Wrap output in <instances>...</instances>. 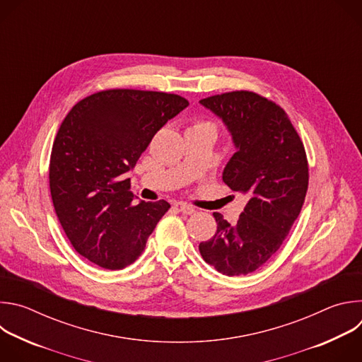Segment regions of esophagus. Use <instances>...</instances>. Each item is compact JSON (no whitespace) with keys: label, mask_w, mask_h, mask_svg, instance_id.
Returning a JSON list of instances; mask_svg holds the SVG:
<instances>
[{"label":"esophagus","mask_w":362,"mask_h":362,"mask_svg":"<svg viewBox=\"0 0 362 362\" xmlns=\"http://www.w3.org/2000/svg\"><path fill=\"white\" fill-rule=\"evenodd\" d=\"M179 209H180V212L185 214V215H192V214L196 212V209L193 208V206L186 204V203H180V204H179Z\"/></svg>","instance_id":"1"}]
</instances>
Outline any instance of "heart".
<instances>
[{"label":"heart","instance_id":"obj_1","mask_svg":"<svg viewBox=\"0 0 362 362\" xmlns=\"http://www.w3.org/2000/svg\"><path fill=\"white\" fill-rule=\"evenodd\" d=\"M200 124H206V123H200ZM196 126H199V124H196Z\"/></svg>","mask_w":362,"mask_h":362}]
</instances>
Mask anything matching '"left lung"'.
<instances>
[{
	"mask_svg": "<svg viewBox=\"0 0 362 362\" xmlns=\"http://www.w3.org/2000/svg\"><path fill=\"white\" fill-rule=\"evenodd\" d=\"M200 105L222 119L236 148L223 182L249 200L235 225L215 212L216 233L199 250L218 272L247 275L271 259L299 216L309 179L305 147L285 110L253 91L211 95Z\"/></svg>",
	"mask_w": 362,
	"mask_h": 362,
	"instance_id": "left-lung-1",
	"label": "left lung"
}]
</instances>
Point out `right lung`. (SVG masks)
<instances>
[{
  "instance_id": "1",
  "label": "right lung",
  "mask_w": 362,
  "mask_h": 362,
  "mask_svg": "<svg viewBox=\"0 0 362 362\" xmlns=\"http://www.w3.org/2000/svg\"><path fill=\"white\" fill-rule=\"evenodd\" d=\"M187 106L177 94L113 88L80 100L63 120L49 158L51 199L73 247L90 262L129 267L169 211L166 200L137 203L127 173Z\"/></svg>"
}]
</instances>
